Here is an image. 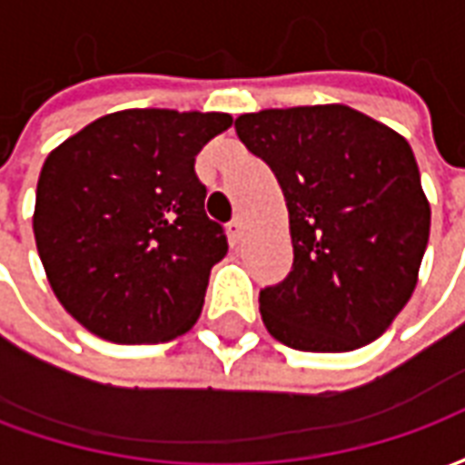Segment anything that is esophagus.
Wrapping results in <instances>:
<instances>
[{"mask_svg": "<svg viewBox=\"0 0 465 465\" xmlns=\"http://www.w3.org/2000/svg\"><path fill=\"white\" fill-rule=\"evenodd\" d=\"M229 233H232L233 239H242V233H243V219L236 213L233 216L232 222H229Z\"/></svg>", "mask_w": 465, "mask_h": 465, "instance_id": "34e87169", "label": "esophagus"}]
</instances>
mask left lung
I'll return each instance as SVG.
<instances>
[{"mask_svg":"<svg viewBox=\"0 0 465 465\" xmlns=\"http://www.w3.org/2000/svg\"><path fill=\"white\" fill-rule=\"evenodd\" d=\"M233 126L289 209L292 272L259 293L269 333L316 353L376 341L409 303L429 243L409 142L343 104L263 109Z\"/></svg>","mask_w":465,"mask_h":465,"instance_id":"1","label":"left lung"}]
</instances>
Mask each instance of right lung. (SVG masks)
<instances>
[{
    "label": "right lung",
    "mask_w": 465,
    "mask_h": 465,
    "mask_svg": "<svg viewBox=\"0 0 465 465\" xmlns=\"http://www.w3.org/2000/svg\"><path fill=\"white\" fill-rule=\"evenodd\" d=\"M222 112L126 109L46 156L35 239L56 299L114 343L172 341L192 329L229 243L203 212L196 153L232 126Z\"/></svg>",
    "instance_id": "1"
}]
</instances>
